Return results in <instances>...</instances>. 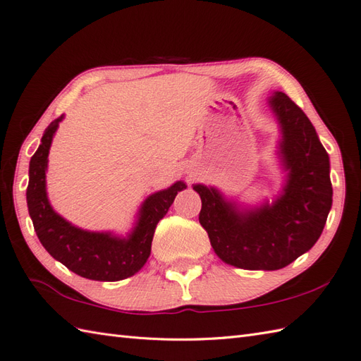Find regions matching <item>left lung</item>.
<instances>
[{
	"instance_id": "obj_1",
	"label": "left lung",
	"mask_w": 361,
	"mask_h": 361,
	"mask_svg": "<svg viewBox=\"0 0 361 361\" xmlns=\"http://www.w3.org/2000/svg\"><path fill=\"white\" fill-rule=\"evenodd\" d=\"M281 128L279 156L287 180L275 202L239 208L201 183L199 222L219 258L245 270H278L310 250L332 207L331 165L314 125L284 92L269 99Z\"/></svg>"
}]
</instances>
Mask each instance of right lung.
I'll return each instance as SVG.
<instances>
[{
	"mask_svg": "<svg viewBox=\"0 0 361 361\" xmlns=\"http://www.w3.org/2000/svg\"><path fill=\"white\" fill-rule=\"evenodd\" d=\"M63 116L46 128L35 154L29 164L26 191L30 219L39 243L52 258L74 274L94 281H120L145 266L151 253L157 222L166 214L178 191L187 188L182 180L148 196L139 210V219L128 238L82 230L54 212L46 195L47 156L52 137Z\"/></svg>",
	"mask_w": 361,
	"mask_h": 361,
	"instance_id": "right-lung-1",
	"label": "right lung"
}]
</instances>
